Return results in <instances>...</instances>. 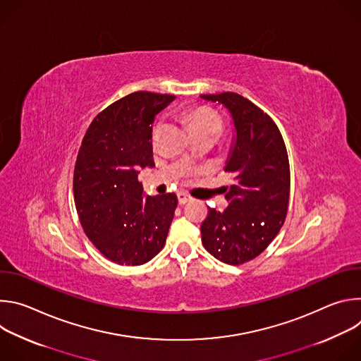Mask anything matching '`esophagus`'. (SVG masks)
<instances>
[{
	"instance_id": "1",
	"label": "esophagus",
	"mask_w": 361,
	"mask_h": 361,
	"mask_svg": "<svg viewBox=\"0 0 361 361\" xmlns=\"http://www.w3.org/2000/svg\"><path fill=\"white\" fill-rule=\"evenodd\" d=\"M177 197H178V202H180V204H185L187 201L191 200V197H190L188 194H185V192H178Z\"/></svg>"
}]
</instances>
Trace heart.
Listing matches in <instances>:
<instances>
[{
	"instance_id": "heart-1",
	"label": "heart",
	"mask_w": 361,
	"mask_h": 361,
	"mask_svg": "<svg viewBox=\"0 0 361 361\" xmlns=\"http://www.w3.org/2000/svg\"><path fill=\"white\" fill-rule=\"evenodd\" d=\"M188 121H190V126L194 130V133L213 131V133L221 134V131H223V121H221L220 116L214 110L207 109V107H198L195 110H191L188 113ZM160 128H161V123H159L156 126V128H154V134H152L154 140L157 138Z\"/></svg>"
}]
</instances>
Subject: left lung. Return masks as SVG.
Wrapping results in <instances>:
<instances>
[{
    "label": "left lung",
    "mask_w": 361,
    "mask_h": 361,
    "mask_svg": "<svg viewBox=\"0 0 361 361\" xmlns=\"http://www.w3.org/2000/svg\"><path fill=\"white\" fill-rule=\"evenodd\" d=\"M200 97L223 104L235 128L224 169L234 180L226 194L230 204L224 212L209 209L201 241L217 260L240 266L260 255L284 224L290 194L287 148L271 117L243 95Z\"/></svg>",
    "instance_id": "8db88e82"
}]
</instances>
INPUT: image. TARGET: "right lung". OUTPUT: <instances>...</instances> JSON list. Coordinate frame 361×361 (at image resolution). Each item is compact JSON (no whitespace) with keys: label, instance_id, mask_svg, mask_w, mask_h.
<instances>
[{"label":"right lung","instance_id":"obj_1","mask_svg":"<svg viewBox=\"0 0 361 361\" xmlns=\"http://www.w3.org/2000/svg\"><path fill=\"white\" fill-rule=\"evenodd\" d=\"M176 95L131 92L90 124L74 169V201L84 233L120 266H141L164 247L177 195H144L140 169L154 167L152 123Z\"/></svg>","mask_w":361,"mask_h":361}]
</instances>
